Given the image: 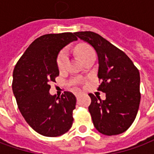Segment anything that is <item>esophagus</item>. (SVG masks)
Segmentation results:
<instances>
[{
	"label": "esophagus",
	"mask_w": 154,
	"mask_h": 154,
	"mask_svg": "<svg viewBox=\"0 0 154 154\" xmlns=\"http://www.w3.org/2000/svg\"><path fill=\"white\" fill-rule=\"evenodd\" d=\"M81 94V92H75V97H79Z\"/></svg>",
	"instance_id": "obj_1"
}]
</instances>
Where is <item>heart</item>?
I'll use <instances>...</instances> for the list:
<instances>
[{"label": "heart", "instance_id": "heart-1", "mask_svg": "<svg viewBox=\"0 0 154 154\" xmlns=\"http://www.w3.org/2000/svg\"><path fill=\"white\" fill-rule=\"evenodd\" d=\"M75 53L76 55L79 57V59L81 60H86L91 56H95L94 49L92 48L91 46L86 43H81L79 44L75 48ZM66 61H67V53L65 51H61L58 55L57 59V63L58 68L60 69H63L66 66Z\"/></svg>", "mask_w": 154, "mask_h": 154}]
</instances>
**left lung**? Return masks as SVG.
Instances as JSON below:
<instances>
[{"mask_svg":"<svg viewBox=\"0 0 154 154\" xmlns=\"http://www.w3.org/2000/svg\"><path fill=\"white\" fill-rule=\"evenodd\" d=\"M75 34L89 43L98 57L97 77L102 83L97 90L106 94V99L88 94L94 127L105 135L122 134L134 122L140 106L139 69L124 51L99 34L91 31Z\"/></svg>","mask_w":154,"mask_h":154,"instance_id":"1","label":"left lung"}]
</instances>
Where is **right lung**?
<instances>
[{
	"mask_svg": "<svg viewBox=\"0 0 154 154\" xmlns=\"http://www.w3.org/2000/svg\"><path fill=\"white\" fill-rule=\"evenodd\" d=\"M76 40L75 32L41 36L14 66L12 89L19 110L27 123L42 135L60 136L72 126L75 96L67 91L60 97L52 96L49 84L59 75L57 59L60 51Z\"/></svg>",
	"mask_w": 154,
	"mask_h": 154,
	"instance_id": "1",
	"label": "right lung"
}]
</instances>
